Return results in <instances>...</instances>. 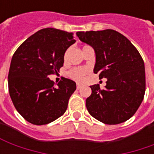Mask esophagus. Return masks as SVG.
<instances>
[{
    "label": "esophagus",
    "mask_w": 154,
    "mask_h": 154,
    "mask_svg": "<svg viewBox=\"0 0 154 154\" xmlns=\"http://www.w3.org/2000/svg\"><path fill=\"white\" fill-rule=\"evenodd\" d=\"M76 88H77V90H80V88H81V86H80V84H77V86H76Z\"/></svg>",
    "instance_id": "1"
}]
</instances>
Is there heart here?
Masks as SVG:
<instances>
[{"label":"heart","mask_w":154,"mask_h":154,"mask_svg":"<svg viewBox=\"0 0 154 154\" xmlns=\"http://www.w3.org/2000/svg\"><path fill=\"white\" fill-rule=\"evenodd\" d=\"M87 73L88 69L86 68H73L68 70L67 75L71 80L77 82H81L84 79V76Z\"/></svg>","instance_id":"b5f03b06"}]
</instances>
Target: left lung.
Here are the masks:
<instances>
[{
	"label": "left lung",
	"instance_id": "left-lung-1",
	"mask_svg": "<svg viewBox=\"0 0 154 154\" xmlns=\"http://www.w3.org/2000/svg\"><path fill=\"white\" fill-rule=\"evenodd\" d=\"M80 41L91 45L96 53L93 69L99 79L107 78L103 89L91 86L86 98L90 115L105 124H118L136 112L146 91L143 59L128 39L114 30L78 32Z\"/></svg>",
	"mask_w": 154,
	"mask_h": 154
}]
</instances>
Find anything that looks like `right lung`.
Instances as JSON below:
<instances>
[{"label":"right lung","mask_w":154,"mask_h":154,"mask_svg":"<svg viewBox=\"0 0 154 154\" xmlns=\"http://www.w3.org/2000/svg\"><path fill=\"white\" fill-rule=\"evenodd\" d=\"M74 43L73 32L45 28L29 37L14 52L8 73L9 94L27 122L48 124L65 113L76 84L62 78L56 87L49 76L59 72L65 52Z\"/></svg>","instance_id":"right-lung-1"}]
</instances>
